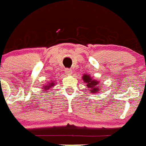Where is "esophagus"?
Instances as JSON below:
<instances>
[{
  "label": "esophagus",
  "mask_w": 146,
  "mask_h": 146,
  "mask_svg": "<svg viewBox=\"0 0 146 146\" xmlns=\"http://www.w3.org/2000/svg\"><path fill=\"white\" fill-rule=\"evenodd\" d=\"M65 73L68 75V76H71L72 73H73V72H72V70L70 69H66Z\"/></svg>",
  "instance_id": "34e87169"
}]
</instances>
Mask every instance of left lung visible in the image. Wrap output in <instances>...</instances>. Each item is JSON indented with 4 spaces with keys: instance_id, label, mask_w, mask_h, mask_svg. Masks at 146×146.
<instances>
[{
    "instance_id": "8db88e82",
    "label": "left lung",
    "mask_w": 146,
    "mask_h": 146,
    "mask_svg": "<svg viewBox=\"0 0 146 146\" xmlns=\"http://www.w3.org/2000/svg\"><path fill=\"white\" fill-rule=\"evenodd\" d=\"M83 81L84 83L87 84V87H88L89 90L91 91L92 94H98L100 92V88H99V81L96 80V79H93L91 78L90 75L84 74L83 76Z\"/></svg>"
}]
</instances>
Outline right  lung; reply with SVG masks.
<instances>
[{"mask_svg": "<svg viewBox=\"0 0 146 146\" xmlns=\"http://www.w3.org/2000/svg\"><path fill=\"white\" fill-rule=\"evenodd\" d=\"M54 85H55V82H48V84H45V86H43L42 88L44 89V91H46L48 90H49L50 88H52Z\"/></svg>", "mask_w": 146, "mask_h": 146, "instance_id": "right-lung-1", "label": "right lung"}]
</instances>
